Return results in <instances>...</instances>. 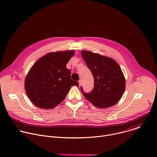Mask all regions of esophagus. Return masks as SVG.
Segmentation results:
<instances>
[{
  "instance_id": "1",
  "label": "esophagus",
  "mask_w": 157,
  "mask_h": 157,
  "mask_svg": "<svg viewBox=\"0 0 157 157\" xmlns=\"http://www.w3.org/2000/svg\"><path fill=\"white\" fill-rule=\"evenodd\" d=\"M78 82H79V86H81V83H82L81 79H79V80L78 81Z\"/></svg>"
}]
</instances>
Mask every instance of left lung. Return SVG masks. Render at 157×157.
<instances>
[{
  "label": "left lung",
  "mask_w": 157,
  "mask_h": 157,
  "mask_svg": "<svg viewBox=\"0 0 157 157\" xmlns=\"http://www.w3.org/2000/svg\"><path fill=\"white\" fill-rule=\"evenodd\" d=\"M81 55L94 78V87L88 93L81 91L86 99L99 108L115 105L122 98L125 88V81L119 65L109 57L88 51Z\"/></svg>",
  "instance_id": "left-lung-1"
}]
</instances>
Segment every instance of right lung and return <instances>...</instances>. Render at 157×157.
<instances>
[{
    "mask_svg": "<svg viewBox=\"0 0 157 157\" xmlns=\"http://www.w3.org/2000/svg\"><path fill=\"white\" fill-rule=\"evenodd\" d=\"M74 50L49 53L32 67L25 81L30 100L41 109H52L61 103L71 86L79 83L71 79V70L66 64Z\"/></svg>",
    "mask_w": 157,
    "mask_h": 157,
    "instance_id": "right-lung-1",
    "label": "right lung"
}]
</instances>
